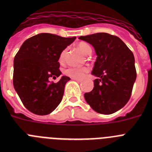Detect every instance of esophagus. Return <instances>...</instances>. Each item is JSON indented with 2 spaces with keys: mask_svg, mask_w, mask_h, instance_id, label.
I'll use <instances>...</instances> for the list:
<instances>
[{
  "mask_svg": "<svg viewBox=\"0 0 152 152\" xmlns=\"http://www.w3.org/2000/svg\"><path fill=\"white\" fill-rule=\"evenodd\" d=\"M72 80H76V81H77V82H81V80H80V79H77V78H72Z\"/></svg>",
  "mask_w": 152,
  "mask_h": 152,
  "instance_id": "obj_1",
  "label": "esophagus"
}]
</instances>
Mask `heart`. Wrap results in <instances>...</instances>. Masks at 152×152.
<instances>
[{
    "mask_svg": "<svg viewBox=\"0 0 152 152\" xmlns=\"http://www.w3.org/2000/svg\"><path fill=\"white\" fill-rule=\"evenodd\" d=\"M77 48L80 52L84 53V55H90L92 52V49L90 46L89 44L84 42H80L77 44ZM67 53V49H64L60 54L58 58V61L60 63H63L64 61L65 56ZM90 68L88 67H81V68H76V67H69L64 70V74L66 76L72 77V78L82 79L85 77L86 74L88 73Z\"/></svg>",
    "mask_w": 152,
    "mask_h": 152,
    "instance_id": "heart-1",
    "label": "heart"
}]
</instances>
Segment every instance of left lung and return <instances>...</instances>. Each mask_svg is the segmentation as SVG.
<instances>
[{"instance_id": "1", "label": "left lung", "mask_w": 152, "mask_h": 152, "mask_svg": "<svg viewBox=\"0 0 152 152\" xmlns=\"http://www.w3.org/2000/svg\"><path fill=\"white\" fill-rule=\"evenodd\" d=\"M79 39L94 47L97 56L92 75L94 87L85 93L87 103L96 112L112 114L126 105L136 79L133 53L119 37L98 33Z\"/></svg>"}]
</instances>
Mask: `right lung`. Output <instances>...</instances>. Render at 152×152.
I'll use <instances>...</instances> for the list:
<instances>
[{
	"instance_id": "add662e5",
	"label": "right lung",
	"mask_w": 152,
	"mask_h": 152,
	"mask_svg": "<svg viewBox=\"0 0 152 152\" xmlns=\"http://www.w3.org/2000/svg\"><path fill=\"white\" fill-rule=\"evenodd\" d=\"M75 39L40 33L26 39L16 54L13 87L24 107L33 113L49 114L61 103L70 77L62 76L57 83L49 79L59 77L58 58Z\"/></svg>"
}]
</instances>
